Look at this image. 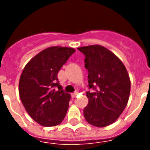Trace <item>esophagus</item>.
Instances as JSON below:
<instances>
[{
  "label": "esophagus",
  "mask_w": 150,
  "mask_h": 150,
  "mask_svg": "<svg viewBox=\"0 0 150 150\" xmlns=\"http://www.w3.org/2000/svg\"><path fill=\"white\" fill-rule=\"evenodd\" d=\"M77 95H78V92H77V91H75V92H74V93H72L71 94V96L73 98H75V96H77Z\"/></svg>",
  "instance_id": "1"
}]
</instances>
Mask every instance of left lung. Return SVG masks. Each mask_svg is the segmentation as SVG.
Returning a JSON list of instances; mask_svg holds the SVG:
<instances>
[{"instance_id": "left-lung-1", "label": "left lung", "mask_w": 150, "mask_h": 150, "mask_svg": "<svg viewBox=\"0 0 150 150\" xmlns=\"http://www.w3.org/2000/svg\"><path fill=\"white\" fill-rule=\"evenodd\" d=\"M88 71V104L83 116L90 125L106 127L118 119L129 101L131 83L121 60L100 45L79 47Z\"/></svg>"}]
</instances>
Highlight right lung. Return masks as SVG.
<instances>
[{
  "label": "right lung",
  "instance_id": "1",
  "mask_svg": "<svg viewBox=\"0 0 150 150\" xmlns=\"http://www.w3.org/2000/svg\"><path fill=\"white\" fill-rule=\"evenodd\" d=\"M75 51L71 47H48L32 58L22 71L19 80L21 103L31 118L41 125H58L65 117L71 95L62 90L57 76Z\"/></svg>",
  "mask_w": 150,
  "mask_h": 150
}]
</instances>
